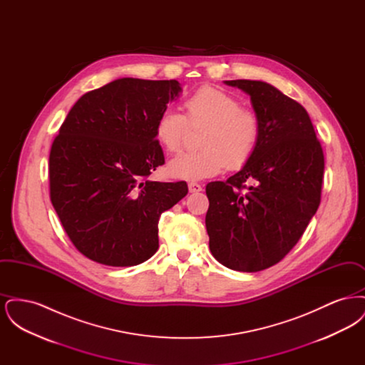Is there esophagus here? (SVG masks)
I'll return each mask as SVG.
<instances>
[{
	"instance_id": "34e87169",
	"label": "esophagus",
	"mask_w": 365,
	"mask_h": 365,
	"mask_svg": "<svg viewBox=\"0 0 365 365\" xmlns=\"http://www.w3.org/2000/svg\"><path fill=\"white\" fill-rule=\"evenodd\" d=\"M201 190H202V186L200 183H195V182L189 183V191L190 192H200Z\"/></svg>"
}]
</instances>
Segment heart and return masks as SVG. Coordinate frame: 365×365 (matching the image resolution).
Here are the masks:
<instances>
[{
    "instance_id": "1",
    "label": "heart",
    "mask_w": 365,
    "mask_h": 365,
    "mask_svg": "<svg viewBox=\"0 0 365 365\" xmlns=\"http://www.w3.org/2000/svg\"><path fill=\"white\" fill-rule=\"evenodd\" d=\"M186 113L164 109L155 125L158 143L170 153H176L190 128L204 130L200 134V150L182 153L170 163L168 173L174 178L201 180L220 174L227 167L238 170L255 156L262 124L259 115L242 108V103L215 86L198 87L185 100Z\"/></svg>"
}]
</instances>
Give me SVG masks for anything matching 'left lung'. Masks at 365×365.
<instances>
[{"mask_svg":"<svg viewBox=\"0 0 365 365\" xmlns=\"http://www.w3.org/2000/svg\"><path fill=\"white\" fill-rule=\"evenodd\" d=\"M250 96L262 124L240 173L207 185L209 249L227 268L267 269L294 247L320 205L324 155L305 108L260 81H226Z\"/></svg>","mask_w":365,"mask_h":365,"instance_id":"left-lung-1","label":"left lung"}]
</instances>
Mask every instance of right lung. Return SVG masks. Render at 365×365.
I'll return each instance as SVG.
<instances>
[{
    "instance_id": "obj_1",
    "label": "right lung",
    "mask_w": 365,
    "mask_h": 365,
    "mask_svg": "<svg viewBox=\"0 0 365 365\" xmlns=\"http://www.w3.org/2000/svg\"><path fill=\"white\" fill-rule=\"evenodd\" d=\"M179 82L123 78L83 94L49 155L51 201L71 242L87 259L131 267L158 247V220L189 191L152 182L165 163L155 135Z\"/></svg>"
}]
</instances>
